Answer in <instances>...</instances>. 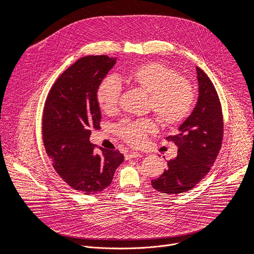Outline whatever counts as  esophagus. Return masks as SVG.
<instances>
[{
	"label": "esophagus",
	"mask_w": 254,
	"mask_h": 254,
	"mask_svg": "<svg viewBox=\"0 0 254 254\" xmlns=\"http://www.w3.org/2000/svg\"><path fill=\"white\" fill-rule=\"evenodd\" d=\"M138 157H140V154L137 153V152H134V151H131V152H129V153H127L126 155V159L127 160L131 159V158H138Z\"/></svg>",
	"instance_id": "esophagus-1"
}]
</instances>
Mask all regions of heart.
<instances>
[{"instance_id":"obj_1","label":"heart","mask_w":254,"mask_h":254,"mask_svg":"<svg viewBox=\"0 0 254 254\" xmlns=\"http://www.w3.org/2000/svg\"><path fill=\"white\" fill-rule=\"evenodd\" d=\"M125 79L132 87L150 95V107L162 125L178 126L191 114L194 104L193 88L170 67L157 62L146 63L128 71ZM121 90V84L114 77H107L99 84L96 100L103 113L112 115L117 112ZM117 130L127 143L139 146L147 134L156 130V126L151 120L124 121Z\"/></svg>"}]
</instances>
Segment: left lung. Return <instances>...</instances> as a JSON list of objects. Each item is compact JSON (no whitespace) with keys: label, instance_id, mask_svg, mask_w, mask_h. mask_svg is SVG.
<instances>
[{"label":"left lung","instance_id":"8db88e82","mask_svg":"<svg viewBox=\"0 0 254 254\" xmlns=\"http://www.w3.org/2000/svg\"><path fill=\"white\" fill-rule=\"evenodd\" d=\"M199 96L189 118L175 135L166 139L178 147L175 159L152 186L159 192L178 195L194 188L209 173L219 154L223 138V116L217 91L205 72L196 67Z\"/></svg>","mask_w":254,"mask_h":254}]
</instances>
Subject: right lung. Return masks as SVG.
Returning a JSON list of instances; mask_svg holds the SVG:
<instances>
[{
    "label": "right lung",
    "instance_id": "obj_1",
    "mask_svg": "<svg viewBox=\"0 0 254 254\" xmlns=\"http://www.w3.org/2000/svg\"><path fill=\"white\" fill-rule=\"evenodd\" d=\"M117 58L85 56L68 67L53 84L44 107L43 142L52 166L71 188L93 195L111 185L124 155L89 141L91 128H99L96 91Z\"/></svg>",
    "mask_w": 254,
    "mask_h": 254
}]
</instances>
